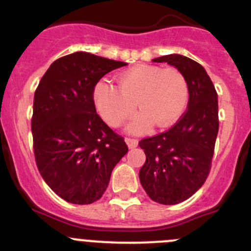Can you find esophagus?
I'll use <instances>...</instances> for the list:
<instances>
[{"label":"esophagus","mask_w":251,"mask_h":251,"mask_svg":"<svg viewBox=\"0 0 251 251\" xmlns=\"http://www.w3.org/2000/svg\"><path fill=\"white\" fill-rule=\"evenodd\" d=\"M125 141H126V143H127L128 148H135V147H137V145H138V140H137V138L126 137Z\"/></svg>","instance_id":"1"}]
</instances>
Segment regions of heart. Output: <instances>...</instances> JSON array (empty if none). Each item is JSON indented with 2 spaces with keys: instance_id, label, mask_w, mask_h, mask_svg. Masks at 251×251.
<instances>
[{
  "instance_id": "obj_1",
  "label": "heart",
  "mask_w": 251,
  "mask_h": 251,
  "mask_svg": "<svg viewBox=\"0 0 251 251\" xmlns=\"http://www.w3.org/2000/svg\"><path fill=\"white\" fill-rule=\"evenodd\" d=\"M116 82L118 87L98 82L93 93L97 110L113 127L124 125L136 106L141 111L131 121L128 131L142 132L153 124L165 127L176 123L187 106L189 83L175 67L137 65L119 75Z\"/></svg>"
}]
</instances>
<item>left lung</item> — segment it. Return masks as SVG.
I'll return each instance as SVG.
<instances>
[{
	"instance_id": "1",
	"label": "left lung",
	"mask_w": 251,
	"mask_h": 251,
	"mask_svg": "<svg viewBox=\"0 0 251 251\" xmlns=\"http://www.w3.org/2000/svg\"><path fill=\"white\" fill-rule=\"evenodd\" d=\"M153 61L167 62L184 74L189 103L169 130L138 142L146 154L138 176L153 201L175 205L193 196L210 174L220 126L218 97L210 76L196 61L175 53Z\"/></svg>"
}]
</instances>
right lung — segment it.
I'll return each instance as SVG.
<instances>
[{"mask_svg":"<svg viewBox=\"0 0 251 251\" xmlns=\"http://www.w3.org/2000/svg\"><path fill=\"white\" fill-rule=\"evenodd\" d=\"M123 66L83 51L70 53L53 61L34 94L36 167L51 190L71 203L99 200L128 151L124 137L97 114L93 99L101 77Z\"/></svg>","mask_w":251,"mask_h":251,"instance_id":"1","label":"right lung"}]
</instances>
